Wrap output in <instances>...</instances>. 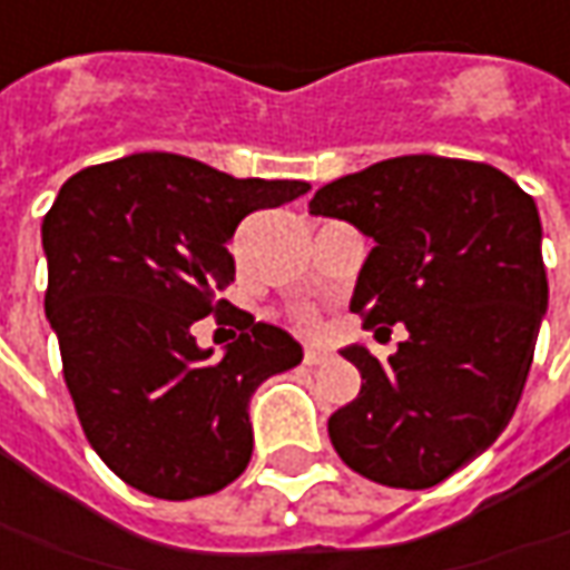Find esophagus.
<instances>
[{"label": "esophagus", "instance_id": "esophagus-1", "mask_svg": "<svg viewBox=\"0 0 570 570\" xmlns=\"http://www.w3.org/2000/svg\"><path fill=\"white\" fill-rule=\"evenodd\" d=\"M327 350H322V346H305V365H322L327 363Z\"/></svg>", "mask_w": 570, "mask_h": 570}]
</instances>
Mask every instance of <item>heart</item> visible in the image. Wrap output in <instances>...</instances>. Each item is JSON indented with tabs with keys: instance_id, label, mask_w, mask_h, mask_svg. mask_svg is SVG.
<instances>
[{
	"instance_id": "obj_1",
	"label": "heart",
	"mask_w": 570,
	"mask_h": 570,
	"mask_svg": "<svg viewBox=\"0 0 570 570\" xmlns=\"http://www.w3.org/2000/svg\"><path fill=\"white\" fill-rule=\"evenodd\" d=\"M315 322V318H312V315H303V324H312Z\"/></svg>"
}]
</instances>
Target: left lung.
I'll return each mask as SVG.
<instances>
[{
  "mask_svg": "<svg viewBox=\"0 0 570 570\" xmlns=\"http://www.w3.org/2000/svg\"><path fill=\"white\" fill-rule=\"evenodd\" d=\"M308 210L375 239L350 308L406 327L387 363L341 350L363 387L327 420L331 444L365 480L439 485L518 410L549 305L537 202L489 164L406 154L327 183Z\"/></svg>",
  "mask_w": 570,
  "mask_h": 570,
  "instance_id": "obj_1",
  "label": "left lung"
}]
</instances>
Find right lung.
Masks as SVG:
<instances>
[{
  "label": "right lung",
  "mask_w": 570,
  "mask_h": 570,
  "mask_svg": "<svg viewBox=\"0 0 570 570\" xmlns=\"http://www.w3.org/2000/svg\"><path fill=\"white\" fill-rule=\"evenodd\" d=\"M305 191L167 150L81 169L59 188L40 229L47 318L90 448L131 489L198 499L248 466V401L303 363V346L243 312L239 337L214 356L191 324L226 303L239 220Z\"/></svg>",
  "instance_id": "obj_1"
}]
</instances>
